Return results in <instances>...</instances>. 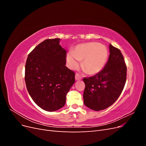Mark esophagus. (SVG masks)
<instances>
[{
	"mask_svg": "<svg viewBox=\"0 0 146 146\" xmlns=\"http://www.w3.org/2000/svg\"><path fill=\"white\" fill-rule=\"evenodd\" d=\"M75 78H76V80H81V79H82L81 76H80V75H79L78 74H77V73L76 74V76H75Z\"/></svg>",
	"mask_w": 146,
	"mask_h": 146,
	"instance_id": "34e87169",
	"label": "esophagus"
}]
</instances>
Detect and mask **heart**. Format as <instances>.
<instances>
[{"label":"heart","mask_w":146,"mask_h":146,"mask_svg":"<svg viewBox=\"0 0 146 146\" xmlns=\"http://www.w3.org/2000/svg\"><path fill=\"white\" fill-rule=\"evenodd\" d=\"M108 50L105 46L98 42H88L75 47L72 54H68L69 67L76 69L78 63L76 60L82 61V68L89 75H96L103 69L108 59Z\"/></svg>","instance_id":"obj_1"}]
</instances>
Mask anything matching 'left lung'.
Segmentation results:
<instances>
[{
    "label": "left lung",
    "instance_id": "1",
    "mask_svg": "<svg viewBox=\"0 0 146 146\" xmlns=\"http://www.w3.org/2000/svg\"><path fill=\"white\" fill-rule=\"evenodd\" d=\"M109 47L110 54L104 68L94 76L83 78L84 104L95 111L104 110L115 102L126 82L124 58L119 48L111 44Z\"/></svg>",
    "mask_w": 146,
    "mask_h": 146
}]
</instances>
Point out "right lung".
Instances as JSON below:
<instances>
[{
    "mask_svg": "<svg viewBox=\"0 0 146 146\" xmlns=\"http://www.w3.org/2000/svg\"><path fill=\"white\" fill-rule=\"evenodd\" d=\"M59 42V38L46 39L30 53L25 63L29 93L35 104L47 111L63 107L75 83V72L65 66L66 51Z\"/></svg>",
    "mask_w": 146,
    "mask_h": 146,
    "instance_id": "add662e5",
    "label": "right lung"
}]
</instances>
